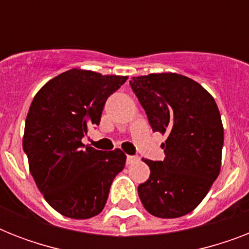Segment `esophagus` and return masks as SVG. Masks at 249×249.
<instances>
[{
	"mask_svg": "<svg viewBox=\"0 0 249 249\" xmlns=\"http://www.w3.org/2000/svg\"><path fill=\"white\" fill-rule=\"evenodd\" d=\"M138 160H140L138 156H130V155L126 156V164H128V165H133V164L137 163Z\"/></svg>",
	"mask_w": 249,
	"mask_h": 249,
	"instance_id": "1",
	"label": "esophagus"
}]
</instances>
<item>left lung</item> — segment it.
<instances>
[{
  "label": "left lung",
  "mask_w": 249,
  "mask_h": 249,
  "mask_svg": "<svg viewBox=\"0 0 249 249\" xmlns=\"http://www.w3.org/2000/svg\"><path fill=\"white\" fill-rule=\"evenodd\" d=\"M133 91L154 132L165 134L163 161H143L150 178L138 195L150 214L176 218L193 212L218 177L224 126L213 97L196 81L174 72L133 77Z\"/></svg>",
  "instance_id": "obj_1"
}]
</instances>
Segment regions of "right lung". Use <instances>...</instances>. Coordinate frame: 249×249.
I'll return each mask as SVG.
<instances>
[{"label":"right lung","mask_w":249,"mask_h":249,"mask_svg":"<svg viewBox=\"0 0 249 249\" xmlns=\"http://www.w3.org/2000/svg\"><path fill=\"white\" fill-rule=\"evenodd\" d=\"M128 76L72 68L45 84L25 119L23 150L45 200L58 213L86 220L103 211L113 178L124 169L120 148L98 151L81 138L101 121L106 99Z\"/></svg>","instance_id":"obj_1"}]
</instances>
